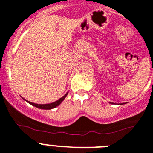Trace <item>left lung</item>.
<instances>
[{
    "mask_svg": "<svg viewBox=\"0 0 153 153\" xmlns=\"http://www.w3.org/2000/svg\"><path fill=\"white\" fill-rule=\"evenodd\" d=\"M110 104H113V103H110ZM121 104V105H122V104Z\"/></svg>",
    "mask_w": 153,
    "mask_h": 153,
    "instance_id": "left-lung-1",
    "label": "left lung"
}]
</instances>
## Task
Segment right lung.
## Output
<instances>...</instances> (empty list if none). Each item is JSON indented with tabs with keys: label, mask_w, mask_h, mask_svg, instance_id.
<instances>
[{
	"label": "right lung",
	"mask_w": 153,
	"mask_h": 153,
	"mask_svg": "<svg viewBox=\"0 0 153 153\" xmlns=\"http://www.w3.org/2000/svg\"><path fill=\"white\" fill-rule=\"evenodd\" d=\"M68 92L66 93V94H65V95L63 96V97H61L60 99H59V100H58V101H55V102H53V103H51V104H34V103L30 102V101H27V100L24 99L23 97H22V98L25 100V101H27V103H29V104H31V105L34 106V107H37V108L43 109V110H51V109H53V108H55V107H58V106H59V104H60L61 103H62V101H64V100H65V97H66V96L68 95Z\"/></svg>",
	"instance_id": "obj_1"
}]
</instances>
